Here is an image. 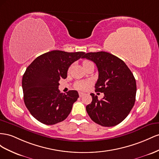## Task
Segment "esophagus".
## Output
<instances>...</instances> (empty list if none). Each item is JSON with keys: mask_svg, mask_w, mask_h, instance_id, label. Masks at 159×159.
<instances>
[{"mask_svg": "<svg viewBox=\"0 0 159 159\" xmlns=\"http://www.w3.org/2000/svg\"><path fill=\"white\" fill-rule=\"evenodd\" d=\"M79 96L81 97H83V96H84V93H83V92H79Z\"/></svg>", "mask_w": 159, "mask_h": 159, "instance_id": "obj_1", "label": "esophagus"}]
</instances>
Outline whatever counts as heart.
I'll return each mask as SVG.
<instances>
[{"label": "heart", "mask_w": 159, "mask_h": 159, "mask_svg": "<svg viewBox=\"0 0 159 159\" xmlns=\"http://www.w3.org/2000/svg\"><path fill=\"white\" fill-rule=\"evenodd\" d=\"M90 62H91L89 61H84L83 63V66H84L86 65L89 64V63H90ZM70 67L69 68V71H70ZM90 84H91V83H90V81H89V80H79V81H77V82H76L75 86V88L77 89L85 90L89 89Z\"/></svg>", "instance_id": "heart-1"}]
</instances>
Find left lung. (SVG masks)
Returning a JSON list of instances; mask_svg holds the SVG:
<instances>
[{
    "instance_id": "obj_1",
    "label": "left lung",
    "mask_w": 159,
    "mask_h": 159,
    "mask_svg": "<svg viewBox=\"0 0 159 159\" xmlns=\"http://www.w3.org/2000/svg\"><path fill=\"white\" fill-rule=\"evenodd\" d=\"M83 58L93 61L98 71L95 91L105 96L98 100L91 93V104L86 107L89 116L102 126H115L128 116L135 102L137 84L133 74L123 61L107 52H88Z\"/></svg>"
}]
</instances>
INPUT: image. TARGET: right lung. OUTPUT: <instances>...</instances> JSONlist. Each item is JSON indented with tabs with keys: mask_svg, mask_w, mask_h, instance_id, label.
Wrapping results in <instances>:
<instances>
[{
	"mask_svg": "<svg viewBox=\"0 0 159 159\" xmlns=\"http://www.w3.org/2000/svg\"><path fill=\"white\" fill-rule=\"evenodd\" d=\"M85 52L52 51L36 58L22 76L24 102L36 119L47 125L66 119L79 98L76 90L60 93L58 81L66 79L69 66Z\"/></svg>",
	"mask_w": 159,
	"mask_h": 159,
	"instance_id": "obj_1",
	"label": "right lung"
}]
</instances>
